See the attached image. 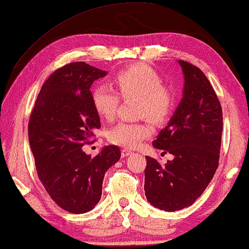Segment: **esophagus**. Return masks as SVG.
<instances>
[{"label": "esophagus", "instance_id": "esophagus-1", "mask_svg": "<svg viewBox=\"0 0 249 249\" xmlns=\"http://www.w3.org/2000/svg\"><path fill=\"white\" fill-rule=\"evenodd\" d=\"M131 154H133V152L131 149H127V148H123L122 149V157H126V156H129Z\"/></svg>", "mask_w": 249, "mask_h": 249}]
</instances>
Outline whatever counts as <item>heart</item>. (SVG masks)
Returning <instances> with one entry per match:
<instances>
[{"mask_svg":"<svg viewBox=\"0 0 249 249\" xmlns=\"http://www.w3.org/2000/svg\"><path fill=\"white\" fill-rule=\"evenodd\" d=\"M117 93L110 86L97 84L92 89V103L98 116L105 121L115 117L120 95L124 100L137 98V116H147L156 123L165 121L173 106L172 92L163 86L155 70L146 64H135L122 70L113 80ZM152 134L147 122L118 123L107 132L110 143L135 148Z\"/></svg>","mask_w":249,"mask_h":249,"instance_id":"heart-1","label":"heart"}]
</instances>
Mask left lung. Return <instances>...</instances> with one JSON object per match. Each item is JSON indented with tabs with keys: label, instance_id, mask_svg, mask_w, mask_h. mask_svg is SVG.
<instances>
[{
	"label": "left lung",
	"instance_id": "1",
	"mask_svg": "<svg viewBox=\"0 0 249 249\" xmlns=\"http://www.w3.org/2000/svg\"><path fill=\"white\" fill-rule=\"evenodd\" d=\"M178 64L184 74L183 97L153 142L174 159L160 166L146 156V198L165 212L191 206L203 194L218 167L223 132L222 106L210 81L191 63Z\"/></svg>",
	"mask_w": 249,
	"mask_h": 249
}]
</instances>
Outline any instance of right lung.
I'll list each match as a JSON object with an SVG mask.
<instances>
[{"mask_svg":"<svg viewBox=\"0 0 249 249\" xmlns=\"http://www.w3.org/2000/svg\"><path fill=\"white\" fill-rule=\"evenodd\" d=\"M106 74L84 62L63 66L43 84L31 114L29 141L38 178L51 198L74 214L95 207L105 173L121 159L114 145L95 157L82 149L101 127L89 89Z\"/></svg>","mask_w":249,"mask_h":249,"instance_id":"obj_1","label":"right lung"}]
</instances>
